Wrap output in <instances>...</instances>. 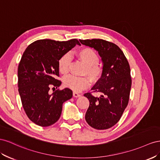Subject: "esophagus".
<instances>
[{"instance_id":"esophagus-1","label":"esophagus","mask_w":160,"mask_h":160,"mask_svg":"<svg viewBox=\"0 0 160 160\" xmlns=\"http://www.w3.org/2000/svg\"><path fill=\"white\" fill-rule=\"evenodd\" d=\"M73 97H75V98H78V97H81V95L78 93L76 92H73Z\"/></svg>"}]
</instances>
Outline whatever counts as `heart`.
<instances>
[{
    "label": "heart",
    "mask_w": 160,
    "mask_h": 160,
    "mask_svg": "<svg viewBox=\"0 0 160 160\" xmlns=\"http://www.w3.org/2000/svg\"><path fill=\"white\" fill-rule=\"evenodd\" d=\"M75 56L85 66L84 74L87 75L92 81L98 80L102 74V68L99 65V57L92 49L84 48L75 53ZM71 57L66 53L58 62V69L62 74H66L69 70ZM66 87L76 92H80L86 88L89 85L88 80L85 77H77L73 75L67 76L63 79Z\"/></svg>",
    "instance_id": "obj_1"
}]
</instances>
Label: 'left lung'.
I'll return each mask as SVG.
<instances>
[{
    "instance_id": "left-lung-1",
    "label": "left lung",
    "mask_w": 160,
    "mask_h": 160,
    "mask_svg": "<svg viewBox=\"0 0 160 160\" xmlns=\"http://www.w3.org/2000/svg\"><path fill=\"white\" fill-rule=\"evenodd\" d=\"M80 42L97 51L103 64L101 78L91 89L100 92V97L84 95L90 102L85 119L94 129H107L120 120L128 104L131 87L129 62L115 43L100 39H80Z\"/></svg>"
}]
</instances>
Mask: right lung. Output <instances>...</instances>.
I'll return each mask as SVG.
<instances>
[{"label":"right lung","instance_id":"add662e5","mask_svg":"<svg viewBox=\"0 0 160 160\" xmlns=\"http://www.w3.org/2000/svg\"><path fill=\"white\" fill-rule=\"evenodd\" d=\"M76 45V39L66 42L39 39L30 44L22 54L18 67V88L25 112L35 124L48 127L60 117L62 104L72 97L70 88L56 90L62 82L58 62Z\"/></svg>","mask_w":160,"mask_h":160}]
</instances>
